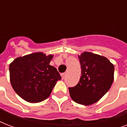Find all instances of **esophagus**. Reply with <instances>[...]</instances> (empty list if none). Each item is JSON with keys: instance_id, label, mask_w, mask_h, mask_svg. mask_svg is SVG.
Returning a JSON list of instances; mask_svg holds the SVG:
<instances>
[{"instance_id": "34e87169", "label": "esophagus", "mask_w": 127, "mask_h": 127, "mask_svg": "<svg viewBox=\"0 0 127 127\" xmlns=\"http://www.w3.org/2000/svg\"><path fill=\"white\" fill-rule=\"evenodd\" d=\"M61 77H62V79H64V77H65V76H66V73H62L61 74Z\"/></svg>"}]
</instances>
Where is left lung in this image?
Instances as JSON below:
<instances>
[{
  "instance_id": "1",
  "label": "left lung",
  "mask_w": 127,
  "mask_h": 127,
  "mask_svg": "<svg viewBox=\"0 0 127 127\" xmlns=\"http://www.w3.org/2000/svg\"><path fill=\"white\" fill-rule=\"evenodd\" d=\"M81 74L76 86L69 88L70 95L76 103L90 105L106 94L114 79V65L106 57L84 52L78 55Z\"/></svg>"
}]
</instances>
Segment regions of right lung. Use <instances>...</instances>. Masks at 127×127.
<instances>
[{"mask_svg":"<svg viewBox=\"0 0 127 127\" xmlns=\"http://www.w3.org/2000/svg\"><path fill=\"white\" fill-rule=\"evenodd\" d=\"M53 55L41 52L16 58L10 64V80L14 90L25 101L38 103L49 96L61 76L49 64Z\"/></svg>","mask_w":127,"mask_h":127,"instance_id":"right-lung-1","label":"right lung"}]
</instances>
